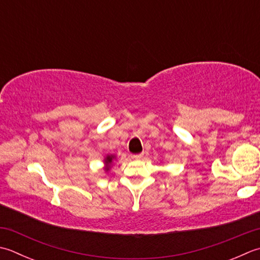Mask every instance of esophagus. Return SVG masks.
Wrapping results in <instances>:
<instances>
[{
  "instance_id": "34e87169",
  "label": "esophagus",
  "mask_w": 260,
  "mask_h": 260,
  "mask_svg": "<svg viewBox=\"0 0 260 260\" xmlns=\"http://www.w3.org/2000/svg\"><path fill=\"white\" fill-rule=\"evenodd\" d=\"M143 155H144V153H140V154H134L133 155V157L135 160H141L142 157H143Z\"/></svg>"
}]
</instances>
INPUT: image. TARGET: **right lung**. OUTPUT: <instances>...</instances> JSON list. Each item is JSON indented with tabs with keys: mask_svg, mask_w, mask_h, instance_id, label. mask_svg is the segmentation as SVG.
Segmentation results:
<instances>
[{
	"mask_svg": "<svg viewBox=\"0 0 260 260\" xmlns=\"http://www.w3.org/2000/svg\"><path fill=\"white\" fill-rule=\"evenodd\" d=\"M115 159H116V155H114V154L107 155L105 157V159H104V165H105L104 169H105L106 172H108L111 169V167H113V165H114Z\"/></svg>",
	"mask_w": 260,
	"mask_h": 260,
	"instance_id": "right-lung-1",
	"label": "right lung"
}]
</instances>
